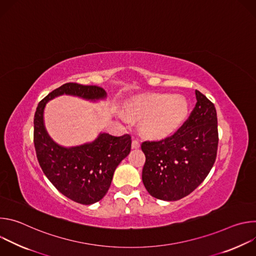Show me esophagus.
Listing matches in <instances>:
<instances>
[{
    "mask_svg": "<svg viewBox=\"0 0 256 256\" xmlns=\"http://www.w3.org/2000/svg\"><path fill=\"white\" fill-rule=\"evenodd\" d=\"M132 149H138L140 148V142L138 140H132Z\"/></svg>",
    "mask_w": 256,
    "mask_h": 256,
    "instance_id": "esophagus-1",
    "label": "esophagus"
}]
</instances>
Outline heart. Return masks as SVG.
Instances as JSON below:
<instances>
[{"instance_id":"1","label":"heart","mask_w":256,"mask_h":256,"mask_svg":"<svg viewBox=\"0 0 256 256\" xmlns=\"http://www.w3.org/2000/svg\"><path fill=\"white\" fill-rule=\"evenodd\" d=\"M126 114H120L124 122H128V118L140 120V130L146 136L160 138L172 134L184 122L188 103L179 95H140L126 103Z\"/></svg>"}]
</instances>
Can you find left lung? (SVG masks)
Returning <instances> with one entry per match:
<instances>
[{
	"mask_svg": "<svg viewBox=\"0 0 256 256\" xmlns=\"http://www.w3.org/2000/svg\"><path fill=\"white\" fill-rule=\"evenodd\" d=\"M196 104L173 136L144 142L142 184L155 198L173 202L188 196L204 180L216 157L218 120L214 105L196 90Z\"/></svg>",
	"mask_w": 256,
	"mask_h": 256,
	"instance_id": "1",
	"label": "left lung"
}]
</instances>
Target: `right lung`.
<instances>
[{
    "label": "right lung",
    "instance_id": "1",
    "mask_svg": "<svg viewBox=\"0 0 256 256\" xmlns=\"http://www.w3.org/2000/svg\"><path fill=\"white\" fill-rule=\"evenodd\" d=\"M62 95L96 102L106 98L101 87L66 83L42 99L34 116V147L38 163L54 186L64 196L82 204H92L108 192L118 164L130 154V134L114 136L100 132L91 142L64 147L48 134L44 126V108Z\"/></svg>",
    "mask_w": 256,
    "mask_h": 256
}]
</instances>
